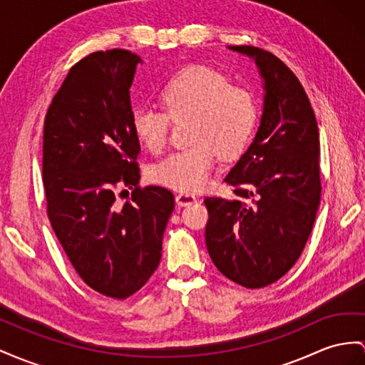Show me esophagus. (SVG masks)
Wrapping results in <instances>:
<instances>
[{
    "label": "esophagus",
    "mask_w": 365,
    "mask_h": 365,
    "mask_svg": "<svg viewBox=\"0 0 365 365\" xmlns=\"http://www.w3.org/2000/svg\"><path fill=\"white\" fill-rule=\"evenodd\" d=\"M197 200V195L191 194V192H179L175 195V203L179 207H186V205H191Z\"/></svg>",
    "instance_id": "34e87169"
}]
</instances>
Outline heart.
Listing matches in <instances>:
<instances>
[{
  "mask_svg": "<svg viewBox=\"0 0 365 365\" xmlns=\"http://www.w3.org/2000/svg\"><path fill=\"white\" fill-rule=\"evenodd\" d=\"M165 112L148 106L134 110V133L151 153L168 142L170 118H188L186 140L191 143L155 163L153 179L180 191H199L208 185L217 155L231 160L244 153L257 120L251 92L230 85L227 77L205 66L180 71L158 93Z\"/></svg>",
  "mask_w": 365,
  "mask_h": 365,
  "instance_id": "1",
  "label": "heart"
}]
</instances>
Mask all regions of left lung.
<instances>
[{"label": "left lung", "mask_w": 365, "mask_h": 365, "mask_svg": "<svg viewBox=\"0 0 365 365\" xmlns=\"http://www.w3.org/2000/svg\"><path fill=\"white\" fill-rule=\"evenodd\" d=\"M253 58L264 81V109L253 143L225 182L236 199L207 197L205 242L219 272L262 288L301 256L321 200L319 130L294 73L272 52L228 46Z\"/></svg>", "instance_id": "8db88e82"}]
</instances>
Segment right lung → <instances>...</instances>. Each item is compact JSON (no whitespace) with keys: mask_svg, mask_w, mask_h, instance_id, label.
I'll return each mask as SVG.
<instances>
[{"mask_svg":"<svg viewBox=\"0 0 365 365\" xmlns=\"http://www.w3.org/2000/svg\"><path fill=\"white\" fill-rule=\"evenodd\" d=\"M138 63L125 49L88 55L72 66L44 118L43 185L52 228L78 276L114 299L134 294L153 276L174 210L170 190L138 186L129 96ZM123 184L135 191L120 204L115 188Z\"/></svg>","mask_w":365,"mask_h":365,"instance_id":"1","label":"right lung"}]
</instances>
